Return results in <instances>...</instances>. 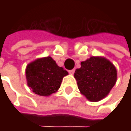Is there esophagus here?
Returning <instances> with one entry per match:
<instances>
[{
  "label": "esophagus",
  "instance_id": "obj_1",
  "mask_svg": "<svg viewBox=\"0 0 131 131\" xmlns=\"http://www.w3.org/2000/svg\"><path fill=\"white\" fill-rule=\"evenodd\" d=\"M74 71H75V69H72V70H70V71H68V72L70 74H71V75H73V73H74Z\"/></svg>",
  "mask_w": 131,
  "mask_h": 131
}]
</instances>
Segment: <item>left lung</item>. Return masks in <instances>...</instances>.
I'll return each mask as SVG.
<instances>
[{
	"label": "left lung",
	"mask_w": 131,
	"mask_h": 131,
	"mask_svg": "<svg viewBox=\"0 0 131 131\" xmlns=\"http://www.w3.org/2000/svg\"><path fill=\"white\" fill-rule=\"evenodd\" d=\"M78 88L88 101L97 102L106 97L117 79V69L108 59L93 56L81 63L74 73Z\"/></svg>",
	"instance_id": "1"
}]
</instances>
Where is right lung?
<instances>
[{"instance_id": "add662e5", "label": "right lung", "mask_w": 131, "mask_h": 131, "mask_svg": "<svg viewBox=\"0 0 131 131\" xmlns=\"http://www.w3.org/2000/svg\"><path fill=\"white\" fill-rule=\"evenodd\" d=\"M68 71L57 65L50 56L37 58L28 64L25 69L27 84L40 96H49L56 93Z\"/></svg>"}]
</instances>
